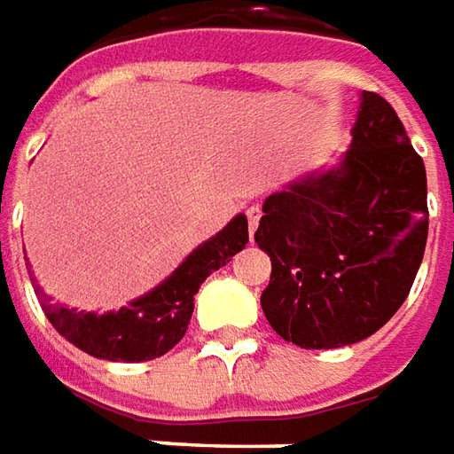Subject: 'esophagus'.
Listing matches in <instances>:
<instances>
[{
    "label": "esophagus",
    "mask_w": 454,
    "mask_h": 454,
    "mask_svg": "<svg viewBox=\"0 0 454 454\" xmlns=\"http://www.w3.org/2000/svg\"><path fill=\"white\" fill-rule=\"evenodd\" d=\"M261 215H263L261 206H251V208L246 211V218H248V231H251V236L255 233L258 223H261Z\"/></svg>",
    "instance_id": "obj_1"
}]
</instances>
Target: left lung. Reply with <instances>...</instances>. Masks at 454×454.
Here are the masks:
<instances>
[{"instance_id":"obj_1","label":"left lung","mask_w":454,"mask_h":454,"mask_svg":"<svg viewBox=\"0 0 454 454\" xmlns=\"http://www.w3.org/2000/svg\"><path fill=\"white\" fill-rule=\"evenodd\" d=\"M425 163L395 109L363 91L343 163L268 196L255 243L270 255L268 323L305 350L368 338L405 303L427 243Z\"/></svg>"}]
</instances>
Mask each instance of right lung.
Instances as JSON below:
<instances>
[{"label": "right lung", "mask_w": 454, "mask_h": 454, "mask_svg": "<svg viewBox=\"0 0 454 454\" xmlns=\"http://www.w3.org/2000/svg\"><path fill=\"white\" fill-rule=\"evenodd\" d=\"M248 243V221L236 215L221 233L206 240L176 268L159 288L146 293L116 313H84L76 308L51 303L34 283L49 323L69 343L89 356L121 363H144L168 353L188 331L193 295L214 270L223 268Z\"/></svg>", "instance_id": "add662e5"}]
</instances>
